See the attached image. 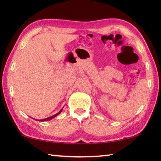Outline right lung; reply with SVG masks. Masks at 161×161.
Instances as JSON below:
<instances>
[{
	"label": "right lung",
	"instance_id": "right-lung-1",
	"mask_svg": "<svg viewBox=\"0 0 161 161\" xmlns=\"http://www.w3.org/2000/svg\"><path fill=\"white\" fill-rule=\"evenodd\" d=\"M61 111H62V109H61V110H60V111H59V113H57V114H56L55 115H53V116H51V117H49V118H46V119H40V120H39V121H47V120H50V119H53V118H55L57 115H58L59 114H61Z\"/></svg>",
	"mask_w": 161,
	"mask_h": 161
}]
</instances>
